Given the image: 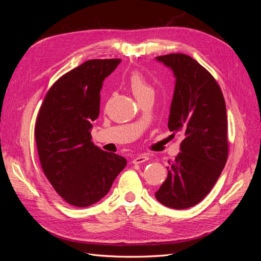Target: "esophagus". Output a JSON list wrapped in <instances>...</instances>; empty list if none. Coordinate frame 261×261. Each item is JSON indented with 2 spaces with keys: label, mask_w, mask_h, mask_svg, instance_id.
Listing matches in <instances>:
<instances>
[{
  "label": "esophagus",
  "mask_w": 261,
  "mask_h": 261,
  "mask_svg": "<svg viewBox=\"0 0 261 261\" xmlns=\"http://www.w3.org/2000/svg\"><path fill=\"white\" fill-rule=\"evenodd\" d=\"M147 160H149V156H148L147 154H139V155L134 158L132 162H133L134 164H139V163L146 162Z\"/></svg>",
  "instance_id": "esophagus-1"
}]
</instances>
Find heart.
I'll return each instance as SVG.
<instances>
[{"instance_id":"obj_1","label":"heart","mask_w":261,"mask_h":261,"mask_svg":"<svg viewBox=\"0 0 261 261\" xmlns=\"http://www.w3.org/2000/svg\"><path fill=\"white\" fill-rule=\"evenodd\" d=\"M127 85L138 102L147 97L154 96L153 87L148 82L146 76L140 72H133L128 77Z\"/></svg>"}]
</instances>
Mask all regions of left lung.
Masks as SVG:
<instances>
[{
  "label": "left lung",
  "instance_id": "obj_1",
  "mask_svg": "<svg viewBox=\"0 0 261 261\" xmlns=\"http://www.w3.org/2000/svg\"><path fill=\"white\" fill-rule=\"evenodd\" d=\"M156 60L174 72L168 126L173 134H183L184 139L155 198L169 208L187 209L210 193L226 163L225 101L215 77L189 55L171 53Z\"/></svg>",
  "mask_w": 261,
  "mask_h": 261
}]
</instances>
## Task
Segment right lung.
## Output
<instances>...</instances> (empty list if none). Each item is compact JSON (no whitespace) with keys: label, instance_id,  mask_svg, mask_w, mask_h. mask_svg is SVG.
I'll return each mask as SVG.
<instances>
[{"label":"right lung","instance_id":"1","mask_svg":"<svg viewBox=\"0 0 261 261\" xmlns=\"http://www.w3.org/2000/svg\"><path fill=\"white\" fill-rule=\"evenodd\" d=\"M121 59H94L55 82L39 110L35 137L42 171L62 199L88 207L109 193L126 159L94 146L91 122L100 113L102 83Z\"/></svg>","mask_w":261,"mask_h":261}]
</instances>
